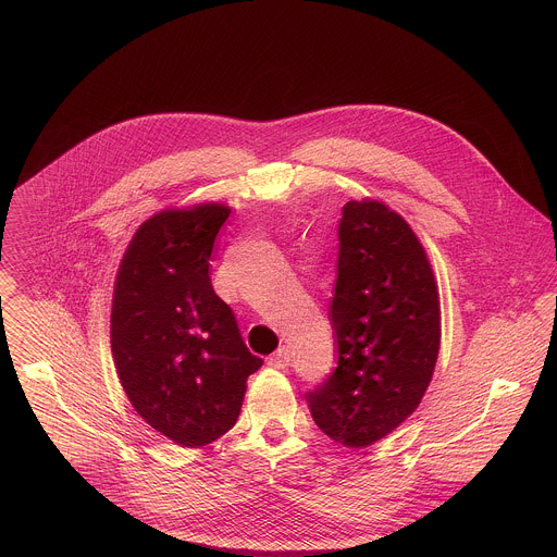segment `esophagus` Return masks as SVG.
Segmentation results:
<instances>
[{
	"mask_svg": "<svg viewBox=\"0 0 557 557\" xmlns=\"http://www.w3.org/2000/svg\"><path fill=\"white\" fill-rule=\"evenodd\" d=\"M289 362H292V349L287 345L278 347V351L272 354L268 360V364L274 369H285V367H289Z\"/></svg>",
	"mask_w": 557,
	"mask_h": 557,
	"instance_id": "1",
	"label": "esophagus"
}]
</instances>
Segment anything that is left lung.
Returning <instances> with one entry per match:
<instances>
[{
	"label": "left lung",
	"instance_id": "8db88e82",
	"mask_svg": "<svg viewBox=\"0 0 557 557\" xmlns=\"http://www.w3.org/2000/svg\"><path fill=\"white\" fill-rule=\"evenodd\" d=\"M338 239V367L307 403L330 440L367 448L416 411L433 380L440 289L422 242L384 201H347Z\"/></svg>",
	"mask_w": 557,
	"mask_h": 557
}]
</instances>
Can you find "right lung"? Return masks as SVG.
<instances>
[{
	"label": "right lung",
	"mask_w": 557,
	"mask_h": 557,
	"mask_svg": "<svg viewBox=\"0 0 557 557\" xmlns=\"http://www.w3.org/2000/svg\"><path fill=\"white\" fill-rule=\"evenodd\" d=\"M232 208H164L144 221L120 261L111 354L135 411L182 448H203L238 420L252 356L214 294L210 257Z\"/></svg>",
	"instance_id": "obj_1"
}]
</instances>
